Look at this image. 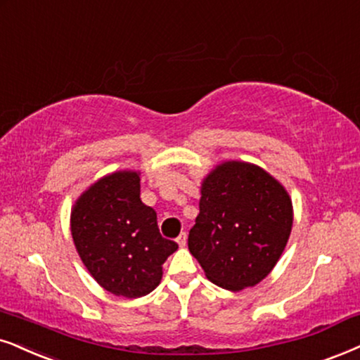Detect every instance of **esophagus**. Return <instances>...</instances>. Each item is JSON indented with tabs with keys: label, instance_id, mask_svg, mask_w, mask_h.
Masks as SVG:
<instances>
[{
	"label": "esophagus",
	"instance_id": "esophagus-1",
	"mask_svg": "<svg viewBox=\"0 0 360 360\" xmlns=\"http://www.w3.org/2000/svg\"><path fill=\"white\" fill-rule=\"evenodd\" d=\"M176 243L179 244V248H186V243H188V236H186V233H181L179 238L176 239Z\"/></svg>",
	"mask_w": 360,
	"mask_h": 360
}]
</instances>
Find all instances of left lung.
<instances>
[{
  "instance_id": "obj_1",
  "label": "left lung",
  "mask_w": 360,
  "mask_h": 360,
  "mask_svg": "<svg viewBox=\"0 0 360 360\" xmlns=\"http://www.w3.org/2000/svg\"><path fill=\"white\" fill-rule=\"evenodd\" d=\"M292 221L290 195L274 176L251 162L224 161L201 183L189 251L209 281L238 292L274 269Z\"/></svg>"
}]
</instances>
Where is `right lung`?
<instances>
[{"mask_svg": "<svg viewBox=\"0 0 360 360\" xmlns=\"http://www.w3.org/2000/svg\"><path fill=\"white\" fill-rule=\"evenodd\" d=\"M139 174L103 176L71 209V236L86 269L108 292L127 299L156 289L162 264L177 249L159 234L156 211L141 201Z\"/></svg>", "mask_w": 360, "mask_h": 360, "instance_id": "obj_1", "label": "right lung"}]
</instances>
